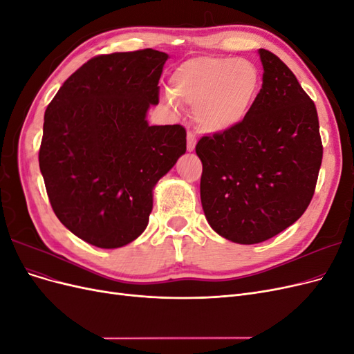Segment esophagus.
Returning a JSON list of instances; mask_svg holds the SVG:
<instances>
[{
  "label": "esophagus",
  "instance_id": "obj_1",
  "mask_svg": "<svg viewBox=\"0 0 354 354\" xmlns=\"http://www.w3.org/2000/svg\"><path fill=\"white\" fill-rule=\"evenodd\" d=\"M195 147H196V136L192 131H189L187 133V151L194 152Z\"/></svg>",
  "mask_w": 354,
  "mask_h": 354
}]
</instances>
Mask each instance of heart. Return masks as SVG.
<instances>
[{
  "mask_svg": "<svg viewBox=\"0 0 354 354\" xmlns=\"http://www.w3.org/2000/svg\"><path fill=\"white\" fill-rule=\"evenodd\" d=\"M167 103L194 106L199 128L224 133L239 127L250 116L260 93V72L252 62L227 57H195L171 75Z\"/></svg>",
  "mask_w": 354,
  "mask_h": 354,
  "instance_id": "heart-1",
  "label": "heart"
}]
</instances>
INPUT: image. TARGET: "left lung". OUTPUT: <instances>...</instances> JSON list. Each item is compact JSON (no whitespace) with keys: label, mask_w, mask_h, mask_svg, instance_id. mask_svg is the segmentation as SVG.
<instances>
[{"label":"left lung","mask_w":354,"mask_h":354,"mask_svg":"<svg viewBox=\"0 0 354 354\" xmlns=\"http://www.w3.org/2000/svg\"><path fill=\"white\" fill-rule=\"evenodd\" d=\"M259 55L263 85L250 116L196 145L207 221L242 245L270 239L303 216L324 155L315 103L279 57Z\"/></svg>","instance_id":"8db88e82"}]
</instances>
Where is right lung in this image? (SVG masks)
Masks as SVG:
<instances>
[{
	"label": "right lung",
	"instance_id": "obj_1",
	"mask_svg": "<svg viewBox=\"0 0 354 354\" xmlns=\"http://www.w3.org/2000/svg\"><path fill=\"white\" fill-rule=\"evenodd\" d=\"M168 55L97 56L62 85L44 115L39 169L53 211L75 236L112 250L145 232L153 189L186 152L181 125H149Z\"/></svg>",
	"mask_w": 354,
	"mask_h": 354
}]
</instances>
